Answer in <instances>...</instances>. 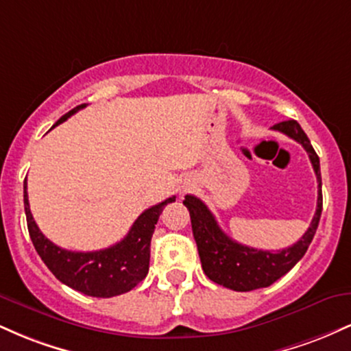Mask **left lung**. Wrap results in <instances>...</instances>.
Segmentation results:
<instances>
[{
	"mask_svg": "<svg viewBox=\"0 0 351 351\" xmlns=\"http://www.w3.org/2000/svg\"><path fill=\"white\" fill-rule=\"evenodd\" d=\"M274 130H279L291 138L299 142L312 162L313 171L317 175L318 198L317 211L305 234L291 247L282 251H263L249 245H243L223 232L215 216L206 204L193 195L184 196L183 204L188 208L191 217L193 236L198 245L201 265L206 276L216 284L237 292L256 291L261 287H269L282 276H285L307 252L310 243L318 228L322 216V176L320 160L310 143L308 136L302 130L295 120H287L274 125Z\"/></svg>",
	"mask_w": 351,
	"mask_h": 351,
	"instance_id": "left-lung-1",
	"label": "left lung"
}]
</instances>
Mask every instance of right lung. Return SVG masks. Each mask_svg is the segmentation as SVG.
<instances>
[{
  "instance_id": "1",
  "label": "right lung",
  "mask_w": 351,
  "mask_h": 351,
  "mask_svg": "<svg viewBox=\"0 0 351 351\" xmlns=\"http://www.w3.org/2000/svg\"><path fill=\"white\" fill-rule=\"evenodd\" d=\"M86 107L80 104L75 108L67 112L56 122V125L66 122L71 115ZM54 125V127H56ZM175 196L145 209L135 219L134 226L120 243L107 249L92 252H74L66 251L54 243H51L46 236L39 231L29 209L26 183H24V211H26L27 231L39 257L47 265V269L54 274L56 279L71 289L90 297H108L120 295L140 284L148 274L150 264V243L155 224L162 215L163 208L168 203H173Z\"/></svg>"
}]
</instances>
